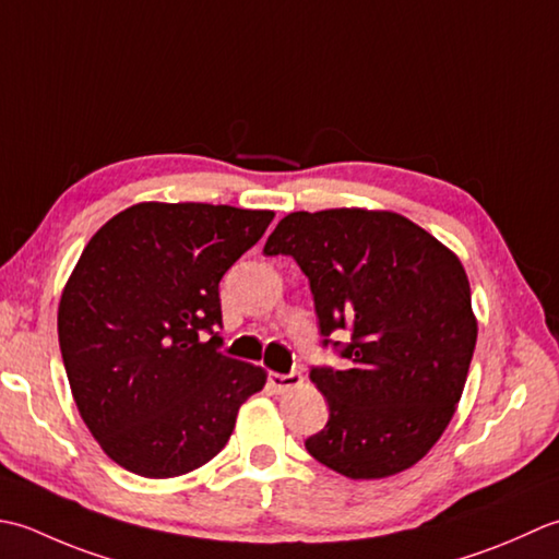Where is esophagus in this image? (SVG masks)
I'll return each instance as SVG.
<instances>
[{"mask_svg": "<svg viewBox=\"0 0 559 559\" xmlns=\"http://www.w3.org/2000/svg\"><path fill=\"white\" fill-rule=\"evenodd\" d=\"M267 381H270V385L272 389H275L277 393H284V391H292V389H296V385H301V373L299 371H289V373H275L272 371L270 376H267Z\"/></svg>", "mask_w": 559, "mask_h": 559, "instance_id": "34e87169", "label": "esophagus"}]
</instances>
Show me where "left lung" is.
<instances>
[{
	"mask_svg": "<svg viewBox=\"0 0 559 559\" xmlns=\"http://www.w3.org/2000/svg\"><path fill=\"white\" fill-rule=\"evenodd\" d=\"M265 255H292L309 277L323 347L343 369L311 367L328 423L306 451L352 480L415 465L451 423L477 323L461 260L395 212L287 214ZM345 329L349 344L330 341Z\"/></svg>",
	"mask_w": 559,
	"mask_h": 559,
	"instance_id": "8db88e82",
	"label": "left lung"
}]
</instances>
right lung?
Masks as SVG:
<instances>
[{
	"mask_svg": "<svg viewBox=\"0 0 559 559\" xmlns=\"http://www.w3.org/2000/svg\"><path fill=\"white\" fill-rule=\"evenodd\" d=\"M275 212L142 202L91 238L62 292L57 335L74 403L112 461L178 477L229 441L265 371L219 349V282Z\"/></svg>",
	"mask_w": 559,
	"mask_h": 559,
	"instance_id": "add662e5",
	"label": "right lung"
}]
</instances>
